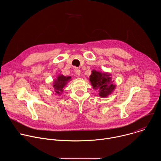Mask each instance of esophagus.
Instances as JSON below:
<instances>
[{
  "instance_id": "obj_1",
  "label": "esophagus",
  "mask_w": 161,
  "mask_h": 161,
  "mask_svg": "<svg viewBox=\"0 0 161 161\" xmlns=\"http://www.w3.org/2000/svg\"><path fill=\"white\" fill-rule=\"evenodd\" d=\"M76 75L78 76H80L81 75V71L80 69H76Z\"/></svg>"
}]
</instances>
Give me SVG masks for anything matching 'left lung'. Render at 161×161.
I'll list each match as a JSON object with an SVG mask.
<instances>
[{
  "instance_id": "left-lung-1",
  "label": "left lung",
  "mask_w": 161,
  "mask_h": 161,
  "mask_svg": "<svg viewBox=\"0 0 161 161\" xmlns=\"http://www.w3.org/2000/svg\"><path fill=\"white\" fill-rule=\"evenodd\" d=\"M89 80L93 88L98 90L99 96L103 98L111 95L116 87L113 83L114 81L112 80L111 75L108 72L102 73L93 69Z\"/></svg>"
}]
</instances>
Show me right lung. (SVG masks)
Segmentation results:
<instances>
[{"label": "right lung", "mask_w": 161, "mask_h": 161, "mask_svg": "<svg viewBox=\"0 0 161 161\" xmlns=\"http://www.w3.org/2000/svg\"><path fill=\"white\" fill-rule=\"evenodd\" d=\"M71 76H64L63 75H58L57 79L53 82V87L55 95L60 96L62 94L64 91V88L66 86L69 81H71Z\"/></svg>", "instance_id": "add662e5"}]
</instances>
